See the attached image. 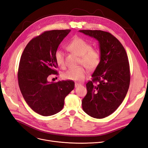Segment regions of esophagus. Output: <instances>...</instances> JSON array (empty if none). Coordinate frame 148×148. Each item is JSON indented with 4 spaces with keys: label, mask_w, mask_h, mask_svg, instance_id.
I'll list each match as a JSON object with an SVG mask.
<instances>
[{
    "label": "esophagus",
    "mask_w": 148,
    "mask_h": 148,
    "mask_svg": "<svg viewBox=\"0 0 148 148\" xmlns=\"http://www.w3.org/2000/svg\"><path fill=\"white\" fill-rule=\"evenodd\" d=\"M80 85H82V84H81V83H75V88H77V87H78L79 86H80Z\"/></svg>",
    "instance_id": "34e87169"
}]
</instances>
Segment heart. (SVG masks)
I'll use <instances>...</instances> for the list:
<instances>
[{
	"mask_svg": "<svg viewBox=\"0 0 148 148\" xmlns=\"http://www.w3.org/2000/svg\"><path fill=\"white\" fill-rule=\"evenodd\" d=\"M69 50L80 57L79 63L83 64L90 70L97 69L101 62V53L96 49H91L90 43L85 40L76 38L73 39L67 46ZM55 59L57 64L64 68L65 66L64 53L61 50H57L55 53ZM84 66L71 68L64 71L62 77L64 79L71 81H82L86 77V69Z\"/></svg>",
	"mask_w": 148,
	"mask_h": 148,
	"instance_id": "b5f03b06",
	"label": "heart"
}]
</instances>
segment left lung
Wrapping results in <instances>:
<instances>
[{
	"label": "left lung",
	"instance_id": "left-lung-1",
	"mask_svg": "<svg viewBox=\"0 0 148 148\" xmlns=\"http://www.w3.org/2000/svg\"><path fill=\"white\" fill-rule=\"evenodd\" d=\"M99 42V65L87 83L83 110L96 119L107 117L122 104L128 92L130 73L128 56L122 44L112 34L101 30H79ZM98 82L97 85L95 83Z\"/></svg>",
	"mask_w": 148,
	"mask_h": 148
}]
</instances>
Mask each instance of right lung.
Instances as JSON below:
<instances>
[{
	"label": "right lung",
	"mask_w": 148,
	"mask_h": 148,
	"mask_svg": "<svg viewBox=\"0 0 148 148\" xmlns=\"http://www.w3.org/2000/svg\"><path fill=\"white\" fill-rule=\"evenodd\" d=\"M70 29L45 31L31 39L21 56L18 80L25 101L35 112L51 116L63 109L65 97L75 88L71 80L49 82L57 74L55 53Z\"/></svg>",
	"instance_id": "right-lung-1"
}]
</instances>
